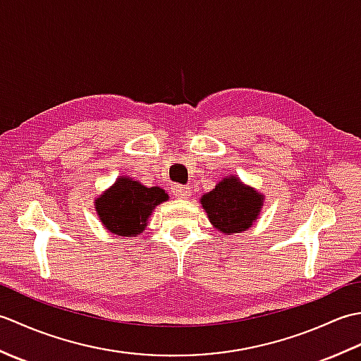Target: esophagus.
<instances>
[{"instance_id": "1", "label": "esophagus", "mask_w": 361, "mask_h": 361, "mask_svg": "<svg viewBox=\"0 0 361 361\" xmlns=\"http://www.w3.org/2000/svg\"><path fill=\"white\" fill-rule=\"evenodd\" d=\"M172 192L175 197H178V198H188L190 195V188L183 186V185H173Z\"/></svg>"}]
</instances>
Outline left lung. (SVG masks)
Returning <instances> with one entry per match:
<instances>
[{"mask_svg":"<svg viewBox=\"0 0 361 361\" xmlns=\"http://www.w3.org/2000/svg\"><path fill=\"white\" fill-rule=\"evenodd\" d=\"M262 195L245 186L235 176L224 178L202 197L203 208L219 231L234 234L248 229L260 212Z\"/></svg>","mask_w":361,"mask_h":361,"instance_id":"8db88e82","label":"left lung"}]
</instances>
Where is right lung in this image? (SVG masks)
Returning a JSON list of instances; mask_svg holds the SVG:
<instances>
[{"label":"right lung","instance_id":"right-lung-1","mask_svg":"<svg viewBox=\"0 0 361 361\" xmlns=\"http://www.w3.org/2000/svg\"><path fill=\"white\" fill-rule=\"evenodd\" d=\"M167 200L159 188H145L130 178H119L114 186L96 200V209L104 226L116 235H137L147 226L155 206Z\"/></svg>","mask_w":361,"mask_h":361}]
</instances>
